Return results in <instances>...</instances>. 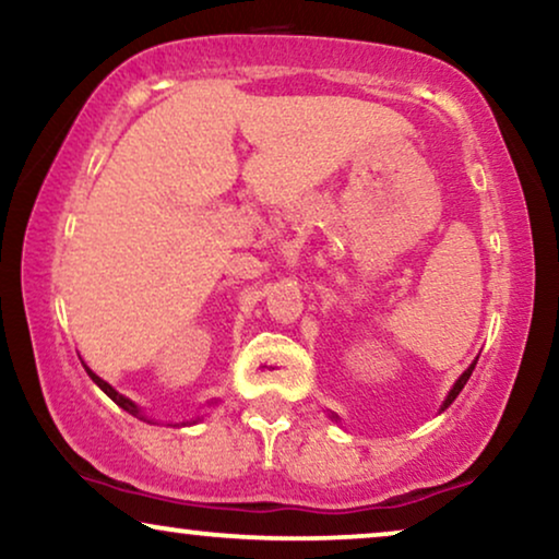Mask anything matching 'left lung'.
Segmentation results:
<instances>
[{
	"label": "left lung",
	"instance_id": "obj_1",
	"mask_svg": "<svg viewBox=\"0 0 559 559\" xmlns=\"http://www.w3.org/2000/svg\"><path fill=\"white\" fill-rule=\"evenodd\" d=\"M473 368H475V362H473V366H471V368H467V370H465V373H463V376H460V378H457V383H455V385H452V391L448 393V399H444V404H442V408H448V406L452 404V401H455V399H457V393L465 389V383H467V378H471V373H473Z\"/></svg>",
	"mask_w": 559,
	"mask_h": 559
}]
</instances>
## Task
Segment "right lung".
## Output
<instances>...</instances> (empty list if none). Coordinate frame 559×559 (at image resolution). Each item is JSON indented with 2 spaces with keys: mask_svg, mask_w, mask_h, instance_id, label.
<instances>
[{
  "mask_svg": "<svg viewBox=\"0 0 559 559\" xmlns=\"http://www.w3.org/2000/svg\"><path fill=\"white\" fill-rule=\"evenodd\" d=\"M86 373L92 376V381H94L96 385H99V389H102L104 393H107V396H109L111 401H115V404H117L119 408H124V412H128V414H132V416H140V419H143V412H140V408H138L135 404H132L130 399H124L122 393H117L115 389H111V385H109L107 381H102V378L96 376V373H92V370H88V368H86Z\"/></svg>",
  "mask_w": 559,
  "mask_h": 559,
  "instance_id": "right-lung-1",
  "label": "right lung"
}]
</instances>
